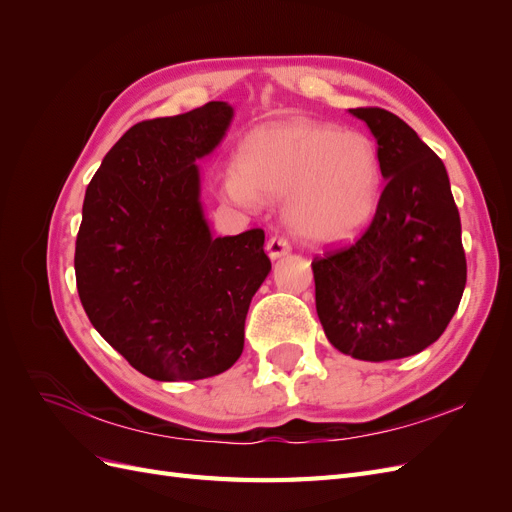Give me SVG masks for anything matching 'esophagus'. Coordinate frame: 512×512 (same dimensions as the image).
Segmentation results:
<instances>
[{"instance_id":"obj_1","label":"esophagus","mask_w":512,"mask_h":512,"mask_svg":"<svg viewBox=\"0 0 512 512\" xmlns=\"http://www.w3.org/2000/svg\"><path fill=\"white\" fill-rule=\"evenodd\" d=\"M290 250H292V243H290V239L284 237V235H275V237H271V239L267 241V252H269L271 258H282V256H286Z\"/></svg>"}]
</instances>
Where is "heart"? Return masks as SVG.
<instances>
[{
	"label": "heart",
	"mask_w": 512,
	"mask_h": 512,
	"mask_svg": "<svg viewBox=\"0 0 512 512\" xmlns=\"http://www.w3.org/2000/svg\"><path fill=\"white\" fill-rule=\"evenodd\" d=\"M382 170L374 143L314 121H284L254 130L239 164L218 173L220 194L243 207L258 196L284 198L286 218L314 241H344L376 213Z\"/></svg>",
	"instance_id": "heart-1"
}]
</instances>
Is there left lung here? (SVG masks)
<instances>
[{"mask_svg": "<svg viewBox=\"0 0 512 512\" xmlns=\"http://www.w3.org/2000/svg\"><path fill=\"white\" fill-rule=\"evenodd\" d=\"M350 113L376 136L386 185L363 235L314 258L316 312L339 352L404 359L457 312L468 277L461 220L442 160L406 121L378 106Z\"/></svg>", "mask_w": 512, "mask_h": 512, "instance_id": "obj_1", "label": "left lung"}]
</instances>
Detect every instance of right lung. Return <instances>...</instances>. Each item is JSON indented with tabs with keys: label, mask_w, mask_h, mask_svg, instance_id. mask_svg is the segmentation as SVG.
Segmentation results:
<instances>
[{
	"label": "right lung",
	"mask_w": 512,
	"mask_h": 512,
	"mask_svg": "<svg viewBox=\"0 0 512 512\" xmlns=\"http://www.w3.org/2000/svg\"><path fill=\"white\" fill-rule=\"evenodd\" d=\"M226 102L136 123L83 203L76 288L96 331L153 380H203L237 363L245 316L271 271L265 230L211 237L196 158L222 141Z\"/></svg>",
	"instance_id": "right-lung-1"
}]
</instances>
